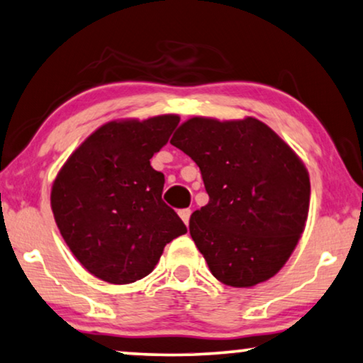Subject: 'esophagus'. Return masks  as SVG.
<instances>
[{
	"instance_id": "34e87169",
	"label": "esophagus",
	"mask_w": 363,
	"mask_h": 363,
	"mask_svg": "<svg viewBox=\"0 0 363 363\" xmlns=\"http://www.w3.org/2000/svg\"><path fill=\"white\" fill-rule=\"evenodd\" d=\"M178 216H180L183 223H185V224L188 225V223H190L191 211H190V209H180V211H178Z\"/></svg>"
}]
</instances>
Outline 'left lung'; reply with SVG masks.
Here are the masks:
<instances>
[{"label": "left lung", "instance_id": "obj_1", "mask_svg": "<svg viewBox=\"0 0 363 363\" xmlns=\"http://www.w3.org/2000/svg\"><path fill=\"white\" fill-rule=\"evenodd\" d=\"M201 170L209 203L190 234L224 285L250 288L281 270L309 211V173L296 152L262 121L194 116L170 140Z\"/></svg>", "mask_w": 363, "mask_h": 363}]
</instances>
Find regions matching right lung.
Masks as SVG:
<instances>
[{
  "label": "right lung",
  "instance_id": "add662e5",
  "mask_svg": "<svg viewBox=\"0 0 363 363\" xmlns=\"http://www.w3.org/2000/svg\"><path fill=\"white\" fill-rule=\"evenodd\" d=\"M177 114L114 119L91 133L57 173L50 206L68 249L99 280L149 275L186 225L162 201L164 173L150 159L169 143Z\"/></svg>",
  "mask_w": 363,
  "mask_h": 363
}]
</instances>
